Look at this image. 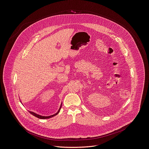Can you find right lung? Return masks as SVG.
<instances>
[{"mask_svg": "<svg viewBox=\"0 0 149 149\" xmlns=\"http://www.w3.org/2000/svg\"><path fill=\"white\" fill-rule=\"evenodd\" d=\"M61 107H62V104H61V107H60V108H59L58 111L56 114H54V115H52V116H40V115H38V114H36V113H34L32 112V111H29V112H30V113L32 115H33V116H35L38 118H39V119H48V118H51V117H52V116H56V115L59 113V111H60V110H61Z\"/></svg>", "mask_w": 149, "mask_h": 149, "instance_id": "obj_1", "label": "right lung"}]
</instances>
